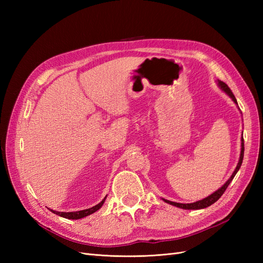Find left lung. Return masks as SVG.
Listing matches in <instances>:
<instances>
[{
    "label": "left lung",
    "mask_w": 263,
    "mask_h": 263,
    "mask_svg": "<svg viewBox=\"0 0 263 263\" xmlns=\"http://www.w3.org/2000/svg\"><path fill=\"white\" fill-rule=\"evenodd\" d=\"M216 82H217V85L220 87V90H221V91H224V92L228 95V97L234 101L235 104H236V105H238V104H237V100H236V98H235V95L233 94L232 90L229 89L228 85H227L226 83L222 82V81H219V80H217ZM243 151H245V145H243V138L241 137V150H240L239 161H238L237 166H236L235 171L233 172L232 177H230V178L226 181V183H225L224 185H222L221 187H219L217 191H215L214 193H212V194H211V195H209L208 197L203 198V200H201V201H197V202H194V203H187V204H183V203H177V202L168 201V200H165V198H162V200H163L165 203H168V204L173 205V206H177V208H179V209H183V210H202V209L209 208V206H211L212 204H214V203L216 202L217 200H219V197H220L222 194H224V192L226 191L227 186L230 184V182H232V181H233V179L235 178L236 173H237L238 171H239L240 166H241V163H242V159H243Z\"/></svg>",
    "instance_id": "8db88e82"
}]
</instances>
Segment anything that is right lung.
<instances>
[{
    "label": "right lung",
    "instance_id": "right-lung-1",
    "mask_svg": "<svg viewBox=\"0 0 263 263\" xmlns=\"http://www.w3.org/2000/svg\"><path fill=\"white\" fill-rule=\"evenodd\" d=\"M107 196V195H106ZM106 196L103 198L102 202L99 203L98 205L93 206V208H90V209H86V210H83V211H78V212H57V211H53V210H50L52 213L59 215V216L61 217H65V218H68V219H80V218H83V217H86L89 216V215L95 213L97 211H99L103 204H104L105 202V198Z\"/></svg>",
    "mask_w": 263,
    "mask_h": 263
}]
</instances>
